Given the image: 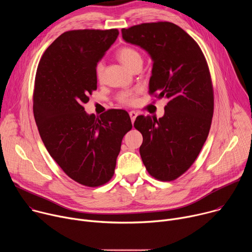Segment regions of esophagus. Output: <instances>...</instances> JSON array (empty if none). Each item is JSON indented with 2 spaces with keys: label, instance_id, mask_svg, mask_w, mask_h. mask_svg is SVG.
Wrapping results in <instances>:
<instances>
[{
  "label": "esophagus",
  "instance_id": "esophagus-1",
  "mask_svg": "<svg viewBox=\"0 0 252 252\" xmlns=\"http://www.w3.org/2000/svg\"><path fill=\"white\" fill-rule=\"evenodd\" d=\"M129 117H130V119H131V123L133 124V122L135 121V119H136V117H137V113H136L135 111H130V112H129Z\"/></svg>",
  "mask_w": 252,
  "mask_h": 252
}]
</instances>
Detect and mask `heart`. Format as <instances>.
<instances>
[{
	"instance_id": "1",
	"label": "heart",
	"mask_w": 252,
	"mask_h": 252,
	"mask_svg": "<svg viewBox=\"0 0 252 252\" xmlns=\"http://www.w3.org/2000/svg\"><path fill=\"white\" fill-rule=\"evenodd\" d=\"M117 57L121 61V63L126 65L129 69H133L134 67L140 65L142 63V58L140 53L131 47H122L117 52ZM103 63L99 61L95 65V76L97 79L101 78L103 71ZM138 91H125L118 94L117 100L126 105H133L137 100Z\"/></svg>"
}]
</instances>
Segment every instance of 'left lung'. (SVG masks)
Listing matches in <instances>:
<instances>
[{
	"instance_id": "8db88e82",
	"label": "left lung",
	"mask_w": 252,
	"mask_h": 252,
	"mask_svg": "<svg viewBox=\"0 0 252 252\" xmlns=\"http://www.w3.org/2000/svg\"><path fill=\"white\" fill-rule=\"evenodd\" d=\"M126 42L145 49L154 61L151 95L166 97L164 116H138L139 154L148 172L172 182L195 161L208 136L213 116V87L198 44L170 22L143 23L122 30Z\"/></svg>"
}]
</instances>
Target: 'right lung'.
Returning <instances> with one entry per match:
<instances>
[{
  "mask_svg": "<svg viewBox=\"0 0 252 252\" xmlns=\"http://www.w3.org/2000/svg\"><path fill=\"white\" fill-rule=\"evenodd\" d=\"M118 35V29L64 32L35 73L32 111L44 145L68 177L89 188L111 181L122 140L132 127L124 110L95 118L84 107L96 90L95 65Z\"/></svg>",
  "mask_w": 252,
  "mask_h": 252,
  "instance_id": "right-lung-1",
  "label": "right lung"
}]
</instances>
